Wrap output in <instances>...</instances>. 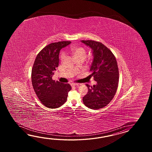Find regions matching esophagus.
I'll return each instance as SVG.
<instances>
[{"instance_id": "1", "label": "esophagus", "mask_w": 152, "mask_h": 152, "mask_svg": "<svg viewBox=\"0 0 152 152\" xmlns=\"http://www.w3.org/2000/svg\"><path fill=\"white\" fill-rule=\"evenodd\" d=\"M72 86H75V87H78L79 86V84H75V83H72L71 84Z\"/></svg>"}]
</instances>
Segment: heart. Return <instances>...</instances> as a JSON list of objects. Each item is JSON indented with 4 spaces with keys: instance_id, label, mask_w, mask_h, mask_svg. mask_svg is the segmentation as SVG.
<instances>
[{
    "instance_id": "b5f03b06",
    "label": "heart",
    "mask_w": 152,
    "mask_h": 152,
    "mask_svg": "<svg viewBox=\"0 0 152 152\" xmlns=\"http://www.w3.org/2000/svg\"><path fill=\"white\" fill-rule=\"evenodd\" d=\"M71 50L73 55L74 58H85L86 55V52L85 49L81 47H72ZM65 54L64 53H62L60 55V58L62 60L65 58Z\"/></svg>"
}]
</instances>
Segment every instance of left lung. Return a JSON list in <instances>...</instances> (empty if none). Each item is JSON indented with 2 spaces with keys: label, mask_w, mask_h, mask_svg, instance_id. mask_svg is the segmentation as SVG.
I'll list each match as a JSON object with an SVG mask.
<instances>
[{
  "label": "left lung",
  "mask_w": 152,
  "mask_h": 152,
  "mask_svg": "<svg viewBox=\"0 0 152 152\" xmlns=\"http://www.w3.org/2000/svg\"><path fill=\"white\" fill-rule=\"evenodd\" d=\"M81 42L91 49L93 61L90 71L97 81L92 87L86 85L88 91L83 98V103L91 109H99L107 106L116 92L119 78L117 63L113 53L102 43L92 40Z\"/></svg>",
  "instance_id": "obj_1"
}]
</instances>
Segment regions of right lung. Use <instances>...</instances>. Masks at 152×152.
Wrapping results in <instances>:
<instances>
[{
	"instance_id": "1",
	"label": "right lung",
	"mask_w": 152,
	"mask_h": 152,
	"mask_svg": "<svg viewBox=\"0 0 152 152\" xmlns=\"http://www.w3.org/2000/svg\"><path fill=\"white\" fill-rule=\"evenodd\" d=\"M71 43L62 41L50 43L36 58L31 72L32 86L39 100L47 107L54 109L62 105L71 90L69 84L52 79L54 71L58 67L60 50Z\"/></svg>"
}]
</instances>
